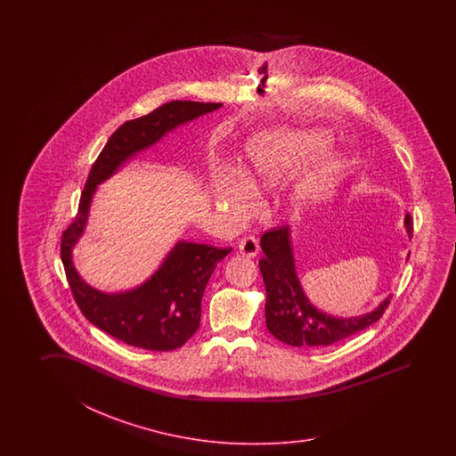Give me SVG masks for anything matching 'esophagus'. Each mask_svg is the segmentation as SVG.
<instances>
[{"label": "esophagus", "instance_id": "esophagus-1", "mask_svg": "<svg viewBox=\"0 0 456 456\" xmlns=\"http://www.w3.org/2000/svg\"><path fill=\"white\" fill-rule=\"evenodd\" d=\"M238 249L246 257H256L257 252H259V244H257V240L254 236H248V238H244V240L238 242Z\"/></svg>", "mask_w": 456, "mask_h": 456}]
</instances>
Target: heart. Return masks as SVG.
<instances>
[{"label":"heart","mask_w":456,"mask_h":456,"mask_svg":"<svg viewBox=\"0 0 456 456\" xmlns=\"http://www.w3.org/2000/svg\"><path fill=\"white\" fill-rule=\"evenodd\" d=\"M330 136L314 128H269L249 138L244 148L242 177L256 191L271 189L291 175L285 200L295 214L308 210L330 191L339 175L344 155L328 148ZM216 204L232 218H242L249 208V191L241 177L230 171L214 175Z\"/></svg>","instance_id":"obj_1"}]
</instances>
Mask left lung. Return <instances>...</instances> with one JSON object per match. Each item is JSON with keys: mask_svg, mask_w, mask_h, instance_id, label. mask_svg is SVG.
<instances>
[{"mask_svg": "<svg viewBox=\"0 0 456 456\" xmlns=\"http://www.w3.org/2000/svg\"><path fill=\"white\" fill-rule=\"evenodd\" d=\"M407 236L412 232L411 216H404ZM264 256L259 261L265 285V324L275 339L293 347H324L347 339L377 322L387 310L391 295L359 316H338L316 308L301 287L290 228L265 232L261 238ZM409 257V256H407Z\"/></svg>", "mask_w": 456, "mask_h": 456, "instance_id": "obj_1", "label": "left lung"}]
</instances>
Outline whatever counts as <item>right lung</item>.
I'll list each match as a JSON object with an SVG mask.
<instances>
[{
    "instance_id": "right-lung-1",
    "label": "right lung",
    "mask_w": 456,
    "mask_h": 456,
    "mask_svg": "<svg viewBox=\"0 0 456 456\" xmlns=\"http://www.w3.org/2000/svg\"><path fill=\"white\" fill-rule=\"evenodd\" d=\"M224 104L171 101L148 116L126 122L110 135L91 167L75 222L61 238V262L81 313L96 328L128 346L175 350L194 336L202 314V297L216 264L232 249L177 240L146 281L124 291H102L77 272L73 251L86 232L97 187L166 135Z\"/></svg>"
}]
</instances>
